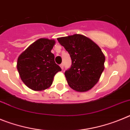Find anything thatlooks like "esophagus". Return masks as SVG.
Listing matches in <instances>:
<instances>
[{"instance_id":"34e87169","label":"esophagus","mask_w":130,"mask_h":130,"mask_svg":"<svg viewBox=\"0 0 130 130\" xmlns=\"http://www.w3.org/2000/svg\"><path fill=\"white\" fill-rule=\"evenodd\" d=\"M60 68H61L63 70V68H64V62H62V64H60Z\"/></svg>"}]
</instances>
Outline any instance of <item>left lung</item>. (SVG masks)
I'll use <instances>...</instances> for the list:
<instances>
[{"label": "left lung", "instance_id": "obj_1", "mask_svg": "<svg viewBox=\"0 0 130 130\" xmlns=\"http://www.w3.org/2000/svg\"><path fill=\"white\" fill-rule=\"evenodd\" d=\"M72 59L71 67L64 73L69 86L78 92L91 89L104 70L105 56L96 43L81 34L57 39Z\"/></svg>", "mask_w": 130, "mask_h": 130}]
</instances>
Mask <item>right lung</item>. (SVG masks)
<instances>
[{
    "label": "right lung",
    "mask_w": 130,
    "mask_h": 130,
    "mask_svg": "<svg viewBox=\"0 0 130 130\" xmlns=\"http://www.w3.org/2000/svg\"><path fill=\"white\" fill-rule=\"evenodd\" d=\"M54 40L40 38L31 44L18 59L17 68L23 82L33 90H43L52 85L53 77L61 68L51 52Z\"/></svg>",
    "instance_id": "obj_1"
}]
</instances>
